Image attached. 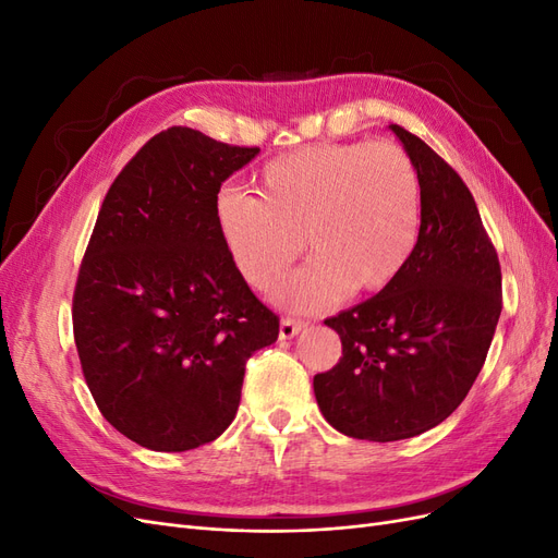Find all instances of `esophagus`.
<instances>
[{"mask_svg":"<svg viewBox=\"0 0 558 558\" xmlns=\"http://www.w3.org/2000/svg\"><path fill=\"white\" fill-rule=\"evenodd\" d=\"M305 326H307L305 320L283 318V320H281V326H279V337H281V340H293V337H295L302 328H305Z\"/></svg>","mask_w":558,"mask_h":558,"instance_id":"1","label":"esophagus"}]
</instances>
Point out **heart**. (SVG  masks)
<instances>
[{
    "instance_id": "b5f03b06",
    "label": "heart",
    "mask_w": 558,
    "mask_h": 558,
    "mask_svg": "<svg viewBox=\"0 0 558 558\" xmlns=\"http://www.w3.org/2000/svg\"><path fill=\"white\" fill-rule=\"evenodd\" d=\"M216 221L238 272L258 291L272 289L307 244L314 258L277 286L275 300L326 310L349 286L377 293L402 272L418 240L421 183L396 144L307 146L267 162L256 197H218Z\"/></svg>"
}]
</instances>
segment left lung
Masks as SVG:
<instances>
[{"instance_id":"1","label":"left lung","mask_w":558,"mask_h":558,"mask_svg":"<svg viewBox=\"0 0 558 558\" xmlns=\"http://www.w3.org/2000/svg\"><path fill=\"white\" fill-rule=\"evenodd\" d=\"M388 130L418 174V240L386 289L326 318L342 359L314 377L328 424L369 442L442 424L475 384L502 310L498 253L468 185L412 132Z\"/></svg>"}]
</instances>
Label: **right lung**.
Masks as SVG:
<instances>
[{"label":"right lung","instance_id":"add662e5","mask_svg":"<svg viewBox=\"0 0 558 558\" xmlns=\"http://www.w3.org/2000/svg\"><path fill=\"white\" fill-rule=\"evenodd\" d=\"M258 154L170 128L123 167L99 209L74 340L99 412L146 449L216 440L238 414L246 361L279 337L216 221L223 181Z\"/></svg>","mask_w":558,"mask_h":558}]
</instances>
